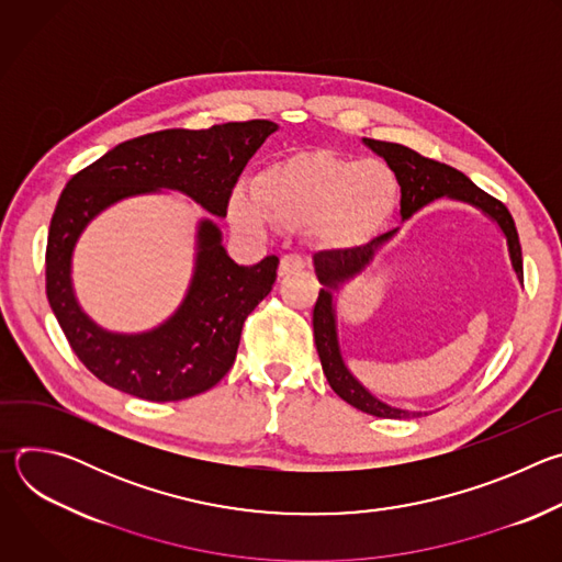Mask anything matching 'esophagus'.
<instances>
[{"instance_id": "obj_1", "label": "esophagus", "mask_w": 562, "mask_h": 562, "mask_svg": "<svg viewBox=\"0 0 562 562\" xmlns=\"http://www.w3.org/2000/svg\"><path fill=\"white\" fill-rule=\"evenodd\" d=\"M306 267V262L300 258V256H284L282 260H280V267H278V276L280 278H284V276H291V273H297V271H302Z\"/></svg>"}]
</instances>
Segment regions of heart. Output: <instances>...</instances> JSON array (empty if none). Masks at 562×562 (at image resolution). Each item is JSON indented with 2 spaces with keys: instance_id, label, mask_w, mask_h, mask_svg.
<instances>
[{
  "instance_id": "heart-1",
  "label": "heart",
  "mask_w": 562,
  "mask_h": 562,
  "mask_svg": "<svg viewBox=\"0 0 562 562\" xmlns=\"http://www.w3.org/2000/svg\"><path fill=\"white\" fill-rule=\"evenodd\" d=\"M395 198V176L378 159L353 162L334 153H311L265 169L256 187L233 189L226 213L243 233L308 224L319 247L351 249L386 220Z\"/></svg>"
}]
</instances>
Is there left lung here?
<instances>
[{
	"label": "left lung",
	"instance_id": "8db88e82",
	"mask_svg": "<svg viewBox=\"0 0 562 562\" xmlns=\"http://www.w3.org/2000/svg\"><path fill=\"white\" fill-rule=\"evenodd\" d=\"M362 144L380 155L386 167L393 171L400 184V222H407L427 204L447 198L453 202L469 204L477 209L485 217H490L503 233L507 243L509 265L516 280L522 284V251L518 243V231L512 213L496 198L487 195L483 189H477L464 173L436 162V159L423 157L409 146L362 137ZM400 226L373 237L371 243L356 249L340 251H319L313 256V269L317 282L323 284L313 308V338L315 349L323 362V371L331 384V389L349 403L351 407L375 416V418H420L427 412H409L386 405L384 400L373 395L349 369L340 342L338 329V291L356 280L375 258V254L389 245L395 237Z\"/></svg>",
	"mask_w": 562,
	"mask_h": 562
}]
</instances>
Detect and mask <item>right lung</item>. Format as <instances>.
I'll list each match as a JSON object with an SVG mask.
<instances>
[{"label":"right lung","instance_id":"obj_1","mask_svg":"<svg viewBox=\"0 0 562 562\" xmlns=\"http://www.w3.org/2000/svg\"><path fill=\"white\" fill-rule=\"evenodd\" d=\"M278 128L276 122L251 120L148 133L117 144L70 178L48 228L46 295L70 349L104 384L150 403H176L215 386L233 367L245 319L273 289L280 260L269 256L254 267L237 265L212 215H226L239 173ZM165 190L187 194L212 213L196 225L190 286L179 308L157 328L109 333L74 295V247L106 207Z\"/></svg>","mask_w":562,"mask_h":562}]
</instances>
